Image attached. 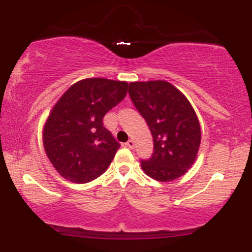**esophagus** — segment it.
I'll list each match as a JSON object with an SVG mask.
<instances>
[{
	"mask_svg": "<svg viewBox=\"0 0 252 252\" xmlns=\"http://www.w3.org/2000/svg\"><path fill=\"white\" fill-rule=\"evenodd\" d=\"M126 146L128 147V148H130V149H134L135 148V142L132 140H129L128 142L126 143Z\"/></svg>",
	"mask_w": 252,
	"mask_h": 252,
	"instance_id": "34e87169",
	"label": "esophagus"
}]
</instances>
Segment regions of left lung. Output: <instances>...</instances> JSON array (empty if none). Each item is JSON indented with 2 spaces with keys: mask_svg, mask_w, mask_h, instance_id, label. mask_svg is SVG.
Wrapping results in <instances>:
<instances>
[{
  "mask_svg": "<svg viewBox=\"0 0 252 252\" xmlns=\"http://www.w3.org/2000/svg\"><path fill=\"white\" fill-rule=\"evenodd\" d=\"M129 94L154 141L152 158L141 161L143 172L162 182L180 178L195 162L200 147V124L193 106L164 80L130 83Z\"/></svg>",
  "mask_w": 252,
  "mask_h": 252,
  "instance_id": "left-lung-1",
  "label": "left lung"
}]
</instances>
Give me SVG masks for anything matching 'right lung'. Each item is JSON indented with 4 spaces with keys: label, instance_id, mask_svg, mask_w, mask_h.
I'll use <instances>...</instances> for the list:
<instances>
[{
    "label": "right lung",
    "instance_id": "obj_1",
    "mask_svg": "<svg viewBox=\"0 0 252 252\" xmlns=\"http://www.w3.org/2000/svg\"><path fill=\"white\" fill-rule=\"evenodd\" d=\"M126 90V82L86 78L74 83L53 106L43 126V147L66 180L86 184L108 169L120 143L103 118L124 99Z\"/></svg>",
    "mask_w": 252,
    "mask_h": 252
}]
</instances>
